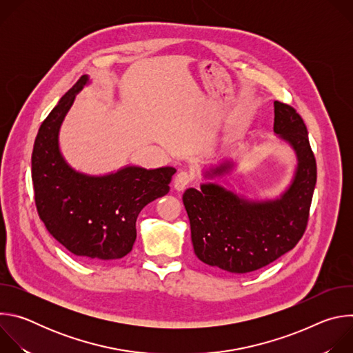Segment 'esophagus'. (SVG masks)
Listing matches in <instances>:
<instances>
[{"mask_svg":"<svg viewBox=\"0 0 353 353\" xmlns=\"http://www.w3.org/2000/svg\"><path fill=\"white\" fill-rule=\"evenodd\" d=\"M191 181H192V174H191L190 172L181 170V172H179V173L176 174L173 184H174V188H176L177 191H183Z\"/></svg>","mask_w":353,"mask_h":353,"instance_id":"esophagus-1","label":"esophagus"}]
</instances>
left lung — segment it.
Returning <instances> with one entry per match:
<instances>
[{
    "mask_svg": "<svg viewBox=\"0 0 353 353\" xmlns=\"http://www.w3.org/2000/svg\"><path fill=\"white\" fill-rule=\"evenodd\" d=\"M274 131L297 155L290 187L279 199L251 203L218 184L188 188L183 203L190 219L194 253L204 264L232 274L257 271L290 251L305 234L317 180L307 128L294 108L274 102ZM229 169L223 163L210 176Z\"/></svg>",
    "mask_w": 353,
    "mask_h": 353,
    "instance_id": "left-lung-1",
    "label": "left lung"
}]
</instances>
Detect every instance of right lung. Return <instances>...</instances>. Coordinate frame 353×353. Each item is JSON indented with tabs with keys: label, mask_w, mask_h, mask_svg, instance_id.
<instances>
[{
	"label": "right lung",
	"mask_w": 353,
	"mask_h": 353,
	"mask_svg": "<svg viewBox=\"0 0 353 353\" xmlns=\"http://www.w3.org/2000/svg\"><path fill=\"white\" fill-rule=\"evenodd\" d=\"M86 82L81 77L39 128L32 154L34 203L50 234L72 254L112 261L132 250L139 212L169 192L176 169L131 166L103 177L72 170L59 150V128Z\"/></svg>",
	"instance_id": "obj_1"
}]
</instances>
